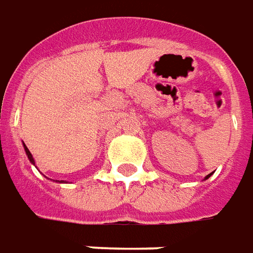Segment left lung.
I'll list each match as a JSON object with an SVG mask.
<instances>
[{
	"label": "left lung",
	"mask_w": 253,
	"mask_h": 253,
	"mask_svg": "<svg viewBox=\"0 0 253 253\" xmlns=\"http://www.w3.org/2000/svg\"><path fill=\"white\" fill-rule=\"evenodd\" d=\"M212 174H213V173H211V174H208L207 177H205V178H204V179H208V178H209V177H211V175H212Z\"/></svg>",
	"instance_id": "8db88e82"
}]
</instances>
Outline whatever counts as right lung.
<instances>
[{
    "label": "right lung",
    "instance_id": "obj_1",
    "mask_svg": "<svg viewBox=\"0 0 253 253\" xmlns=\"http://www.w3.org/2000/svg\"><path fill=\"white\" fill-rule=\"evenodd\" d=\"M24 149H25V153H27V155H28V160L31 161L32 165H35V166H36V162H35V158H33V155H32L31 151L28 150V147L25 145H24ZM56 182H60V184H63L64 181H56Z\"/></svg>",
    "mask_w": 253,
    "mask_h": 253
}]
</instances>
